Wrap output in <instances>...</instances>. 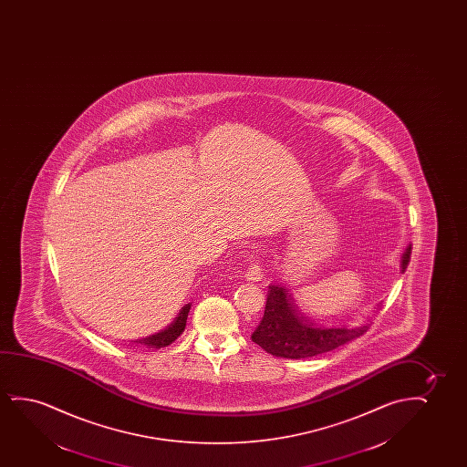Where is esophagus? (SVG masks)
Wrapping results in <instances>:
<instances>
[{"mask_svg":"<svg viewBox=\"0 0 467 467\" xmlns=\"http://www.w3.org/2000/svg\"><path fill=\"white\" fill-rule=\"evenodd\" d=\"M244 277L250 282L262 281L263 273L262 268H260V265L256 262L250 263V266L247 268V271H245Z\"/></svg>","mask_w":467,"mask_h":467,"instance_id":"34e87169","label":"esophagus"}]
</instances>
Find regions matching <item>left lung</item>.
<instances>
[{
	"instance_id": "obj_1",
	"label": "left lung",
	"mask_w": 467,
	"mask_h": 467,
	"mask_svg": "<svg viewBox=\"0 0 467 467\" xmlns=\"http://www.w3.org/2000/svg\"><path fill=\"white\" fill-rule=\"evenodd\" d=\"M411 245L403 252L400 268L409 266ZM367 326L319 327L309 322L294 303L292 295L281 285H269L268 298L260 326L252 333V341L275 358H307L358 338Z\"/></svg>"
}]
</instances>
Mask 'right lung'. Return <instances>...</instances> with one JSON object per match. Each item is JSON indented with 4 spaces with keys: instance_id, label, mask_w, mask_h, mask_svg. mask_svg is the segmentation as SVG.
Instances as JSON below:
<instances>
[{
    "instance_id": "right-lung-1",
    "label": "right lung",
    "mask_w": 467,
    "mask_h": 467,
    "mask_svg": "<svg viewBox=\"0 0 467 467\" xmlns=\"http://www.w3.org/2000/svg\"><path fill=\"white\" fill-rule=\"evenodd\" d=\"M190 307H192L190 303L182 307L179 316H177V317L173 319L172 324L167 326L164 330L154 333V335H150L147 338L135 339V341H132V345H143L147 346V348H153V349H161V348H166V346L171 345V343L179 338L180 335L185 330Z\"/></svg>"
}]
</instances>
